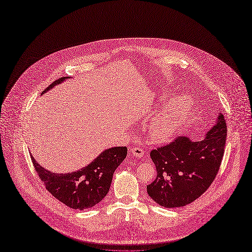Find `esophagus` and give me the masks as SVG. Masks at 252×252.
I'll list each match as a JSON object with an SVG mask.
<instances>
[{"instance_id": "1", "label": "esophagus", "mask_w": 252, "mask_h": 252, "mask_svg": "<svg viewBox=\"0 0 252 252\" xmlns=\"http://www.w3.org/2000/svg\"><path fill=\"white\" fill-rule=\"evenodd\" d=\"M130 153H131L135 158H143L145 155V151L141 148H138V147H132L131 149H130Z\"/></svg>"}]
</instances>
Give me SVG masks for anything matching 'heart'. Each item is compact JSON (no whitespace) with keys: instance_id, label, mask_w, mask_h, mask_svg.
I'll list each match as a JSON object with an SVG mask.
<instances>
[{"instance_id":"heart-1","label":"heart","mask_w":252,"mask_h":252,"mask_svg":"<svg viewBox=\"0 0 252 252\" xmlns=\"http://www.w3.org/2000/svg\"><path fill=\"white\" fill-rule=\"evenodd\" d=\"M161 99L171 101V94H163ZM193 109V103L189 97H179L171 102L162 114L156 116L148 127L151 140L158 143L167 142L175 135L181 125L189 118Z\"/></svg>"}]
</instances>
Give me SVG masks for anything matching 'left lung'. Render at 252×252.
Returning <instances> with one entry per match:
<instances>
[{"instance_id":"obj_1","label":"left lung","mask_w":252,"mask_h":252,"mask_svg":"<svg viewBox=\"0 0 252 252\" xmlns=\"http://www.w3.org/2000/svg\"><path fill=\"white\" fill-rule=\"evenodd\" d=\"M227 126L222 114L201 141L178 136L153 149L150 158L158 175L147 186L153 200L164 207L189 204L210 188L220 169Z\"/></svg>"}]
</instances>
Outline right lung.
I'll list each match as a JSON object with an SVG mask.
<instances>
[{"label": "right lung", "mask_w": 252, "mask_h": 252, "mask_svg": "<svg viewBox=\"0 0 252 252\" xmlns=\"http://www.w3.org/2000/svg\"><path fill=\"white\" fill-rule=\"evenodd\" d=\"M67 77H62L42 92L63 82ZM126 147H115L104 150L96 159L79 171L57 174L42 168L33 156L31 159L40 180L48 192L60 202L74 210H85L98 204L108 193L116 169L125 159Z\"/></svg>", "instance_id": "add662e5"}]
</instances>
